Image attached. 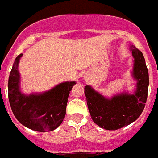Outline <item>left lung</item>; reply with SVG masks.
Listing matches in <instances>:
<instances>
[{"mask_svg": "<svg viewBox=\"0 0 158 158\" xmlns=\"http://www.w3.org/2000/svg\"><path fill=\"white\" fill-rule=\"evenodd\" d=\"M134 61L133 76L137 80L134 94L122 93L107 99L93 90L85 87L88 107L93 122L101 128L115 131L127 126L140 116L146 105L149 87V73L142 53L131 47Z\"/></svg>", "mask_w": 158, "mask_h": 158, "instance_id": "obj_1", "label": "left lung"}]
</instances>
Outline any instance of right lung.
Wrapping results in <instances>:
<instances>
[{"label": "right lung", "mask_w": 158, "mask_h": 158, "mask_svg": "<svg viewBox=\"0 0 158 158\" xmlns=\"http://www.w3.org/2000/svg\"><path fill=\"white\" fill-rule=\"evenodd\" d=\"M22 54L15 59L8 77V95L11 108L18 121L29 129L40 132L56 129L63 121L69 92L75 81L59 84L42 94L26 96L19 91L18 64Z\"/></svg>", "instance_id": "right-lung-1"}]
</instances>
